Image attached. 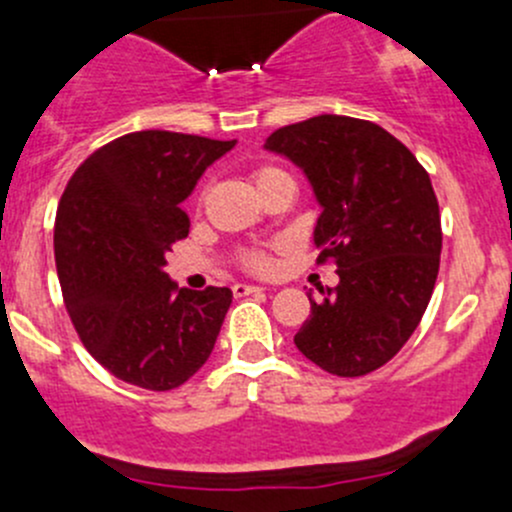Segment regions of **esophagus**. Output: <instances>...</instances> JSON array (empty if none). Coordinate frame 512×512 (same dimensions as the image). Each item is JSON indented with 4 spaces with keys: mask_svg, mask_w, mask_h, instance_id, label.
Returning a JSON list of instances; mask_svg holds the SVG:
<instances>
[{
    "mask_svg": "<svg viewBox=\"0 0 512 512\" xmlns=\"http://www.w3.org/2000/svg\"><path fill=\"white\" fill-rule=\"evenodd\" d=\"M262 292V287H255V285H235L232 287V294L235 297H247V294H257Z\"/></svg>",
    "mask_w": 512,
    "mask_h": 512,
    "instance_id": "1",
    "label": "esophagus"
}]
</instances>
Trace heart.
Segmentation results:
<instances>
[{
  "label": "heart",
  "mask_w": 512,
  "mask_h": 512,
  "mask_svg": "<svg viewBox=\"0 0 512 512\" xmlns=\"http://www.w3.org/2000/svg\"><path fill=\"white\" fill-rule=\"evenodd\" d=\"M282 178H289V175L282 168H275V165H260V168L252 170V183H255V188L260 190V193ZM203 200H205V193H200L198 205H203ZM275 250L277 245L242 247V250H237V265H240L245 272H252V275H270V272L277 267Z\"/></svg>",
  "instance_id": "b5f03b06"
}]
</instances>
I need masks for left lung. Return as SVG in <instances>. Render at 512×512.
Listing matches in <instances>:
<instances>
[{
    "instance_id": "1",
    "label": "left lung",
    "mask_w": 512,
    "mask_h": 512,
    "mask_svg": "<svg viewBox=\"0 0 512 512\" xmlns=\"http://www.w3.org/2000/svg\"><path fill=\"white\" fill-rule=\"evenodd\" d=\"M312 180L322 215L314 227L317 265H334L339 285L312 304L294 344L334 376L381 369L421 322L441 265V213L426 168L371 121L307 118L267 138Z\"/></svg>"
}]
</instances>
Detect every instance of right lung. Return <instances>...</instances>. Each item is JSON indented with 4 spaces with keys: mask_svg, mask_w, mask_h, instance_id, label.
Segmentation results:
<instances>
[{
    "mask_svg": "<svg viewBox=\"0 0 512 512\" xmlns=\"http://www.w3.org/2000/svg\"><path fill=\"white\" fill-rule=\"evenodd\" d=\"M232 146L193 133H126L66 183L54 223L66 312L89 354L126 384L178 389L213 352L232 292L178 289L163 267L190 230L180 203Z\"/></svg>",
    "mask_w": 512,
    "mask_h": 512,
    "instance_id": "obj_1",
    "label": "right lung"
}]
</instances>
